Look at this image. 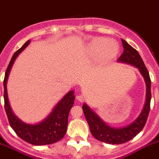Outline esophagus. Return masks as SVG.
<instances>
[{"mask_svg":"<svg viewBox=\"0 0 159 159\" xmlns=\"http://www.w3.org/2000/svg\"><path fill=\"white\" fill-rule=\"evenodd\" d=\"M77 100H78L79 102L84 101V98H83L82 95H79V96H77Z\"/></svg>","mask_w":159,"mask_h":159,"instance_id":"esophagus-1","label":"esophagus"}]
</instances>
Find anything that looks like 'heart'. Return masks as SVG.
Wrapping results in <instances>:
<instances>
[{
	"label": "heart",
	"mask_w": 159,
	"mask_h": 159,
	"mask_svg": "<svg viewBox=\"0 0 159 159\" xmlns=\"http://www.w3.org/2000/svg\"><path fill=\"white\" fill-rule=\"evenodd\" d=\"M87 52L91 57L101 58L104 60H111L117 56L118 46L115 41L104 38H97L92 41L87 47Z\"/></svg>",
	"instance_id": "b5f03b06"
}]
</instances>
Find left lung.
<instances>
[{
	"label": "left lung",
	"mask_w": 159,
	"mask_h": 159,
	"mask_svg": "<svg viewBox=\"0 0 159 159\" xmlns=\"http://www.w3.org/2000/svg\"><path fill=\"white\" fill-rule=\"evenodd\" d=\"M121 42L124 51L118 60L137 67L146 81L147 99L141 114L136 118V121L128 126L121 129H114L107 125L86 104H84L82 107L83 112L89 125L92 135L96 140L111 144L125 143L132 140L140 133L146 124L151 106V78L149 72L138 52L124 40L121 39Z\"/></svg>",
	"instance_id": "8db88e82"
}]
</instances>
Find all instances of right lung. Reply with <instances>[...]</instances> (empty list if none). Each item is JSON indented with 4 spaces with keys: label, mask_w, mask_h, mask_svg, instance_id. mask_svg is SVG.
Here are the masks:
<instances>
[{
    "label": "right lung",
    "mask_w": 159,
    "mask_h": 159,
    "mask_svg": "<svg viewBox=\"0 0 159 159\" xmlns=\"http://www.w3.org/2000/svg\"><path fill=\"white\" fill-rule=\"evenodd\" d=\"M29 43L30 41H26L22 48L15 52L6 70L4 79V109L10 126L22 140L33 145L51 144L61 140L66 134L67 129L68 115L71 107L74 105L75 100L74 91H70L67 94H66V96L55 107L52 112L48 115V118L39 124H25L15 116L8 103L6 83L15 59L18 55L29 44Z\"/></svg>",
    "instance_id": "add662e5"
}]
</instances>
